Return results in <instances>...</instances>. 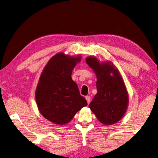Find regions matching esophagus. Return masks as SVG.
<instances>
[{"label": "esophagus", "instance_id": "34e87169", "mask_svg": "<svg viewBox=\"0 0 158 158\" xmlns=\"http://www.w3.org/2000/svg\"><path fill=\"white\" fill-rule=\"evenodd\" d=\"M85 100H86L88 104H89L90 102V96H86V97H85Z\"/></svg>", "mask_w": 158, "mask_h": 158}]
</instances>
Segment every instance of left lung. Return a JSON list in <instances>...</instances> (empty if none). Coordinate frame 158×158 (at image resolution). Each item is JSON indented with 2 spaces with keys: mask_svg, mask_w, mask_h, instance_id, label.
Instances as JSON below:
<instances>
[{
  "mask_svg": "<svg viewBox=\"0 0 158 158\" xmlns=\"http://www.w3.org/2000/svg\"><path fill=\"white\" fill-rule=\"evenodd\" d=\"M85 62L97 77V94L89 108L101 123L110 125L123 118L127 111L129 96L123 79L111 61L100 62L95 56H89Z\"/></svg>",
  "mask_w": 158,
  "mask_h": 158,
  "instance_id": "obj_1",
  "label": "left lung"
}]
</instances>
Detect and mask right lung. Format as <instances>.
I'll return each instance as SVG.
<instances>
[{"instance_id":"1","label":"right lung","mask_w":158,"mask_h":158,"mask_svg":"<svg viewBox=\"0 0 158 158\" xmlns=\"http://www.w3.org/2000/svg\"><path fill=\"white\" fill-rule=\"evenodd\" d=\"M81 59V55L58 53L48 61L40 77L35 95L37 106L42 116L53 123L68 124L77 111L87 106L71 77Z\"/></svg>"}]
</instances>
